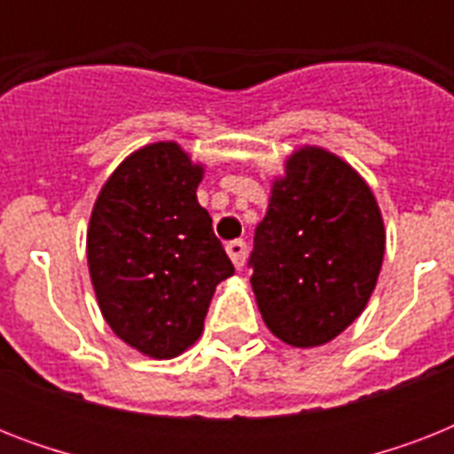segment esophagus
I'll list each match as a JSON object with an SVG mask.
<instances>
[{
	"label": "esophagus",
	"instance_id": "34e87169",
	"mask_svg": "<svg viewBox=\"0 0 454 454\" xmlns=\"http://www.w3.org/2000/svg\"><path fill=\"white\" fill-rule=\"evenodd\" d=\"M226 252L231 256V262H233L235 269H242L245 266V256H247V245L242 240H233L226 245Z\"/></svg>",
	"mask_w": 454,
	"mask_h": 454
}]
</instances>
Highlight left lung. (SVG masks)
<instances>
[{
	"label": "left lung",
	"instance_id": "left-lung-1",
	"mask_svg": "<svg viewBox=\"0 0 454 454\" xmlns=\"http://www.w3.org/2000/svg\"><path fill=\"white\" fill-rule=\"evenodd\" d=\"M387 231L370 185L334 153L303 145L270 185L256 226L252 290L266 327L297 348L323 346L365 310Z\"/></svg>",
	"mask_w": 454,
	"mask_h": 454
}]
</instances>
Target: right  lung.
<instances>
[{
    "instance_id": "obj_1",
    "label": "right lung",
    "mask_w": 454,
    "mask_h": 454,
    "mask_svg": "<svg viewBox=\"0 0 454 454\" xmlns=\"http://www.w3.org/2000/svg\"><path fill=\"white\" fill-rule=\"evenodd\" d=\"M205 167L174 141L124 157L96 198L89 276L106 323L148 358H176L202 334L214 290L235 273L198 202Z\"/></svg>"
}]
</instances>
